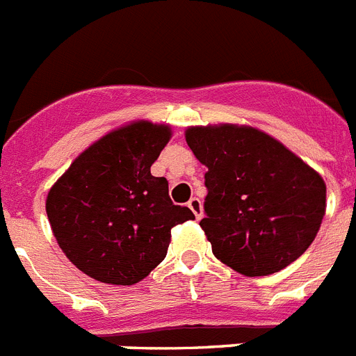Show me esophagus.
Here are the masks:
<instances>
[{
  "instance_id": "obj_1",
  "label": "esophagus",
  "mask_w": 356,
  "mask_h": 356,
  "mask_svg": "<svg viewBox=\"0 0 356 356\" xmlns=\"http://www.w3.org/2000/svg\"><path fill=\"white\" fill-rule=\"evenodd\" d=\"M188 208L193 211V215H195L197 219H201L202 217V202L201 199H197V197H192L190 201H188Z\"/></svg>"
}]
</instances>
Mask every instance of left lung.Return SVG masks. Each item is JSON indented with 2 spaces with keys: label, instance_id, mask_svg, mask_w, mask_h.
Returning <instances> with one entry per match:
<instances>
[{
  "label": "left lung",
  "instance_id": "1",
  "mask_svg": "<svg viewBox=\"0 0 356 356\" xmlns=\"http://www.w3.org/2000/svg\"><path fill=\"white\" fill-rule=\"evenodd\" d=\"M186 143L208 168L201 228L220 262L262 277L306 252L325 213V183L312 166L252 127H192Z\"/></svg>",
  "mask_w": 356,
  "mask_h": 356
}]
</instances>
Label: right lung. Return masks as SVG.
Listing matches in <instances>:
<instances>
[{
	"label": "right lung",
	"instance_id": "1",
	"mask_svg": "<svg viewBox=\"0 0 356 356\" xmlns=\"http://www.w3.org/2000/svg\"><path fill=\"white\" fill-rule=\"evenodd\" d=\"M170 137L168 124L130 122L88 146L50 188L54 237L92 279L136 284L164 261L173 226L195 219L173 204L168 181L150 173Z\"/></svg>",
	"mask_w": 356,
	"mask_h": 356
}]
</instances>
